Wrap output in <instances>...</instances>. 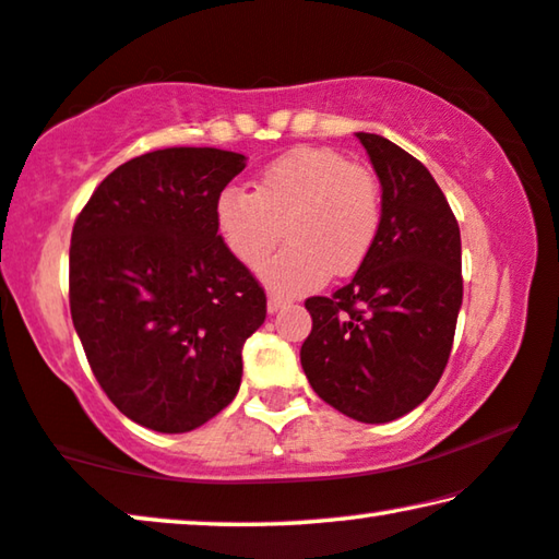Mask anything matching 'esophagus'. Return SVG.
Masks as SVG:
<instances>
[{"instance_id":"esophagus-1","label":"esophagus","mask_w":559,"mask_h":559,"mask_svg":"<svg viewBox=\"0 0 559 559\" xmlns=\"http://www.w3.org/2000/svg\"><path fill=\"white\" fill-rule=\"evenodd\" d=\"M290 301L288 298H283V296H278V294H271L269 296V313H278L281 308H286Z\"/></svg>"}]
</instances>
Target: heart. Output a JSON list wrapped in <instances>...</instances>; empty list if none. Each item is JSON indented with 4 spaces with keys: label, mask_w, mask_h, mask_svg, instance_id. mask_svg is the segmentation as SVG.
<instances>
[{
    "label": "heart",
    "mask_w": 559,
    "mask_h": 559,
    "mask_svg": "<svg viewBox=\"0 0 559 559\" xmlns=\"http://www.w3.org/2000/svg\"><path fill=\"white\" fill-rule=\"evenodd\" d=\"M286 248L261 278L281 294H304L348 276L369 258L381 228L379 182L331 147H296L253 178V193L228 186L215 200V228L238 263L258 269L281 236Z\"/></svg>",
    "instance_id": "heart-1"
}]
</instances>
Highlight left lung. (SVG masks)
<instances>
[{"mask_svg": "<svg viewBox=\"0 0 559 559\" xmlns=\"http://www.w3.org/2000/svg\"><path fill=\"white\" fill-rule=\"evenodd\" d=\"M381 182V228L352 283L306 301L308 384L333 409L386 424L441 379L462 308V238L444 193L406 150L356 132Z\"/></svg>", "mask_w": 559, "mask_h": 559, "instance_id": "left-lung-1", "label": "left lung"}]
</instances>
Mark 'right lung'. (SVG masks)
Returning <instances> with one entry per match:
<instances>
[{
	"label": "right lung",
	"instance_id": "add662e5",
	"mask_svg": "<svg viewBox=\"0 0 559 559\" xmlns=\"http://www.w3.org/2000/svg\"><path fill=\"white\" fill-rule=\"evenodd\" d=\"M218 147H165L99 182L72 228L70 311L110 402L182 435L236 399L265 294L215 228V200L246 168Z\"/></svg>",
	"mask_w": 559,
	"mask_h": 559
}]
</instances>
